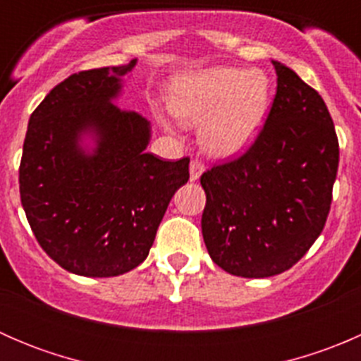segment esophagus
I'll use <instances>...</instances> for the list:
<instances>
[{
    "mask_svg": "<svg viewBox=\"0 0 361 361\" xmlns=\"http://www.w3.org/2000/svg\"><path fill=\"white\" fill-rule=\"evenodd\" d=\"M204 169H206V167H204V162H201V160H197V159L192 160L190 162V180L192 181L199 180V178H201V174L204 173Z\"/></svg>",
    "mask_w": 361,
    "mask_h": 361,
    "instance_id": "34e87169",
    "label": "esophagus"
}]
</instances>
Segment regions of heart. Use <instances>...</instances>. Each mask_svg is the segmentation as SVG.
<instances>
[{
  "mask_svg": "<svg viewBox=\"0 0 361 361\" xmlns=\"http://www.w3.org/2000/svg\"><path fill=\"white\" fill-rule=\"evenodd\" d=\"M271 83L262 71L214 68L190 76L173 99L181 122H202L204 148L214 155H235L260 133L269 111Z\"/></svg>",
  "mask_w": 361,
  "mask_h": 361,
  "instance_id": "heart-1",
  "label": "heart"
}]
</instances>
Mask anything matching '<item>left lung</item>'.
<instances>
[{
	"mask_svg": "<svg viewBox=\"0 0 361 361\" xmlns=\"http://www.w3.org/2000/svg\"><path fill=\"white\" fill-rule=\"evenodd\" d=\"M278 90L248 150L202 173L201 227L211 260L241 278L293 267L325 227L338 140L325 101L272 61Z\"/></svg>",
	"mask_w": 361,
	"mask_h": 361,
	"instance_id": "8db88e82",
	"label": "left lung"
}]
</instances>
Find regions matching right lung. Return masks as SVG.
<instances>
[{
    "label": "right lung",
    "mask_w": 361,
    "mask_h": 361,
    "mask_svg": "<svg viewBox=\"0 0 361 361\" xmlns=\"http://www.w3.org/2000/svg\"><path fill=\"white\" fill-rule=\"evenodd\" d=\"M134 64L73 73L29 118L20 202L39 246L73 274L111 278L137 267L190 178V159L145 154L150 122L111 104ZM83 132L97 136L90 156L79 148Z\"/></svg>",
    "instance_id": "add662e5"
}]
</instances>
